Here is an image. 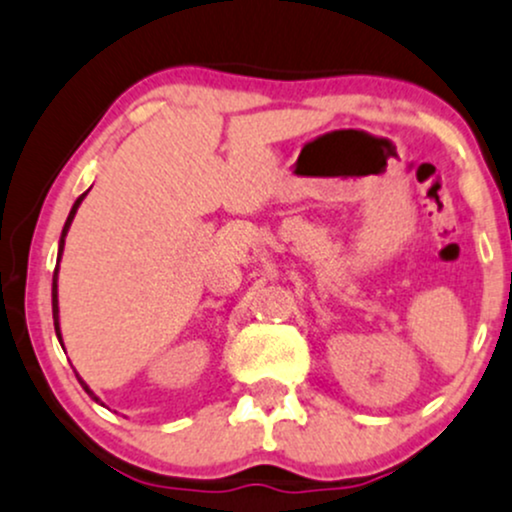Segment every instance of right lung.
I'll use <instances>...</instances> for the list:
<instances>
[{"instance_id": "right-lung-1", "label": "right lung", "mask_w": 512, "mask_h": 512, "mask_svg": "<svg viewBox=\"0 0 512 512\" xmlns=\"http://www.w3.org/2000/svg\"><path fill=\"white\" fill-rule=\"evenodd\" d=\"M90 192V190H87ZM87 192H82V195L78 197V200H75V205H73V210H70V214H68V219H65V227H63V234H60V241H58V263H60V256H63V246H65V236H68V229H70V224H73V219H75V212H78V207L82 205V200H85V195ZM53 324H56V337H58V342H60V346H63V334H60V317H58V266H56V273H53ZM75 376H78V373H75ZM78 381H80V386L85 388V393L90 395L92 400H95V403H100V398H97L95 393H92L90 390V386H87L85 381H82V378L78 376Z\"/></svg>"}]
</instances>
